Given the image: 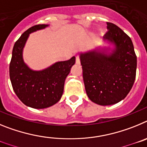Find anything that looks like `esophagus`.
I'll use <instances>...</instances> for the list:
<instances>
[{
  "label": "esophagus",
  "mask_w": 147,
  "mask_h": 147,
  "mask_svg": "<svg viewBox=\"0 0 147 147\" xmlns=\"http://www.w3.org/2000/svg\"><path fill=\"white\" fill-rule=\"evenodd\" d=\"M76 64H80V57H79L78 56H76Z\"/></svg>",
  "instance_id": "34e87169"
}]
</instances>
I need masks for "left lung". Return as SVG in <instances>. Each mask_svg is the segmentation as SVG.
Masks as SVG:
<instances>
[{
	"label": "left lung",
	"instance_id": "8db88e82",
	"mask_svg": "<svg viewBox=\"0 0 147 147\" xmlns=\"http://www.w3.org/2000/svg\"><path fill=\"white\" fill-rule=\"evenodd\" d=\"M103 41L99 46L80 53L85 90L97 105L107 106L124 99L136 80L137 57L130 37L119 27L107 23Z\"/></svg>",
	"mask_w": 147,
	"mask_h": 147
}]
</instances>
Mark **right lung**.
I'll return each mask as SVG.
<instances>
[{"label": "right lung", "instance_id": "add662e5", "mask_svg": "<svg viewBox=\"0 0 147 147\" xmlns=\"http://www.w3.org/2000/svg\"><path fill=\"white\" fill-rule=\"evenodd\" d=\"M48 26L49 25L39 24L26 30L14 45L9 65L14 91L24 105L34 109L47 108L59 102L66 77L76 61L74 56L68 60L57 62L40 71L32 70L26 64L23 51L29 34Z\"/></svg>", "mask_w": 147, "mask_h": 147}]
</instances>
